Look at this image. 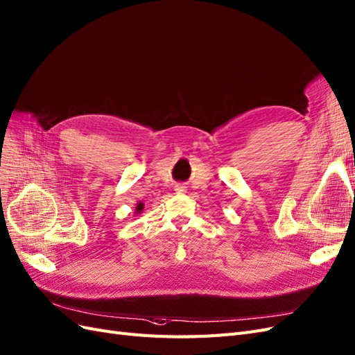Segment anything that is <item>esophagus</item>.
Masks as SVG:
<instances>
[{
    "label": "esophagus",
    "instance_id": "esophagus-1",
    "mask_svg": "<svg viewBox=\"0 0 355 355\" xmlns=\"http://www.w3.org/2000/svg\"><path fill=\"white\" fill-rule=\"evenodd\" d=\"M175 191H177V193H186V186L177 184V186H175Z\"/></svg>",
    "mask_w": 355,
    "mask_h": 355
}]
</instances>
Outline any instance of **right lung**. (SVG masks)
Wrapping results in <instances>:
<instances>
[{
  "label": "right lung",
  "mask_w": 355,
  "mask_h": 355,
  "mask_svg": "<svg viewBox=\"0 0 355 355\" xmlns=\"http://www.w3.org/2000/svg\"><path fill=\"white\" fill-rule=\"evenodd\" d=\"M143 209H144V204H143V202H138L137 207H135V216L141 214V212H143Z\"/></svg>",
  "instance_id": "add662e5"
}]
</instances>
